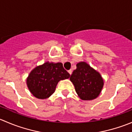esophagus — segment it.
I'll use <instances>...</instances> for the list:
<instances>
[{
  "label": "esophagus",
  "instance_id": "1",
  "mask_svg": "<svg viewBox=\"0 0 132 132\" xmlns=\"http://www.w3.org/2000/svg\"><path fill=\"white\" fill-rule=\"evenodd\" d=\"M68 73H70V75H71V73H72V70H68Z\"/></svg>",
  "mask_w": 132,
  "mask_h": 132
}]
</instances>
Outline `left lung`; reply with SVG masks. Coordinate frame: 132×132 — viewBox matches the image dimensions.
<instances>
[{
	"mask_svg": "<svg viewBox=\"0 0 132 132\" xmlns=\"http://www.w3.org/2000/svg\"><path fill=\"white\" fill-rule=\"evenodd\" d=\"M70 80L78 96L83 100H92L98 96L103 86L100 74L85 62H78Z\"/></svg>",
	"mask_w": 132,
	"mask_h": 132,
	"instance_id": "8db88e82",
	"label": "left lung"
}]
</instances>
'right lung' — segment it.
I'll return each mask as SVG.
<instances>
[{
	"mask_svg": "<svg viewBox=\"0 0 132 132\" xmlns=\"http://www.w3.org/2000/svg\"><path fill=\"white\" fill-rule=\"evenodd\" d=\"M70 75L61 62H46L36 67L29 74L27 84L30 93L37 98L46 99L55 92L58 82L67 79Z\"/></svg>",
	"mask_w": 132,
	"mask_h": 132,
	"instance_id": "1",
	"label": "right lung"
}]
</instances>
